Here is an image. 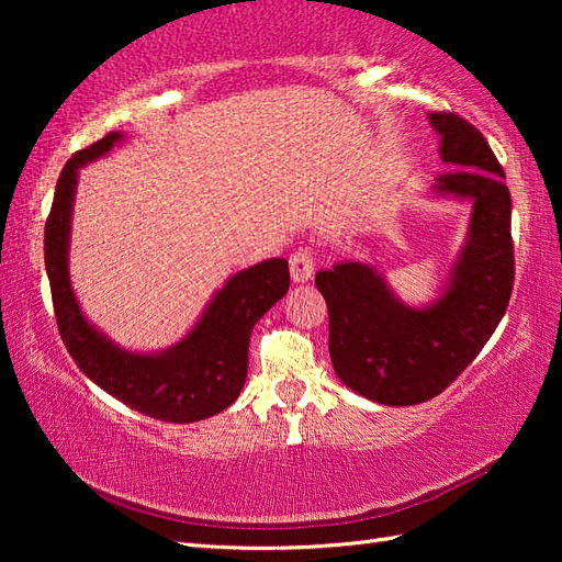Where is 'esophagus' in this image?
I'll use <instances>...</instances> for the list:
<instances>
[{
    "label": "esophagus",
    "instance_id": "1",
    "mask_svg": "<svg viewBox=\"0 0 562 562\" xmlns=\"http://www.w3.org/2000/svg\"><path fill=\"white\" fill-rule=\"evenodd\" d=\"M290 274L294 284H304L314 274V254L308 248H296L290 258Z\"/></svg>",
    "mask_w": 562,
    "mask_h": 562
}]
</instances>
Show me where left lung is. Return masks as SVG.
<instances>
[{"mask_svg":"<svg viewBox=\"0 0 562 562\" xmlns=\"http://www.w3.org/2000/svg\"><path fill=\"white\" fill-rule=\"evenodd\" d=\"M441 173L429 195L469 202L471 217L447 282L429 304H405L372 262L316 274L328 306V352L345 386L381 405L435 398L469 367L503 321L512 282V198L485 137L453 113H429Z\"/></svg>","mask_w":562,"mask_h":562,"instance_id":"8db88e82","label":"left lung"}]
</instances>
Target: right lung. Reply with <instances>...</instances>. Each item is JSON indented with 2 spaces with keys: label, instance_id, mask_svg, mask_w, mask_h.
<instances>
[{
  "label": "right lung",
  "instance_id": "1",
  "mask_svg": "<svg viewBox=\"0 0 562 562\" xmlns=\"http://www.w3.org/2000/svg\"><path fill=\"white\" fill-rule=\"evenodd\" d=\"M125 139L109 133L71 157L55 188L45 222V270L57 328L67 352L93 384L130 408L164 423H198L238 398L248 372L250 330L290 290L284 258H268L234 272L212 294L195 326L171 348L135 352L121 348L83 316L69 280V236L79 169L105 157Z\"/></svg>",
  "mask_w": 562,
  "mask_h": 562
}]
</instances>
